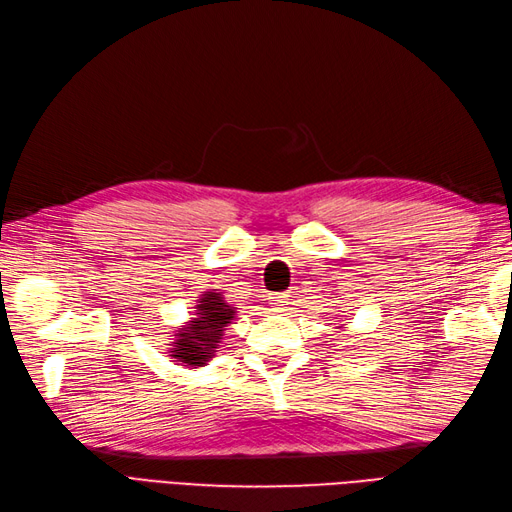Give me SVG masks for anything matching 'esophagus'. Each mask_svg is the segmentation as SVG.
<instances>
[{
	"instance_id": "34e87169",
	"label": "esophagus",
	"mask_w": 512,
	"mask_h": 512,
	"mask_svg": "<svg viewBox=\"0 0 512 512\" xmlns=\"http://www.w3.org/2000/svg\"><path fill=\"white\" fill-rule=\"evenodd\" d=\"M270 301H272L274 308H285L289 304V295L287 293H274L270 297Z\"/></svg>"
}]
</instances>
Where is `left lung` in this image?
Here are the masks:
<instances>
[{"instance_id":"1","label":"left lung","mask_w":512,"mask_h":512,"mask_svg":"<svg viewBox=\"0 0 512 512\" xmlns=\"http://www.w3.org/2000/svg\"><path fill=\"white\" fill-rule=\"evenodd\" d=\"M337 329H342V327H337Z\"/></svg>"}]
</instances>
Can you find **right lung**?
<instances>
[{
  "label": "right lung",
  "instance_id": "obj_1",
  "mask_svg": "<svg viewBox=\"0 0 512 512\" xmlns=\"http://www.w3.org/2000/svg\"><path fill=\"white\" fill-rule=\"evenodd\" d=\"M236 310L227 304L219 291H206L196 299L194 318H189L177 333H173L166 354L173 358V363L183 365L187 369L204 367L213 361L215 352L221 344L225 327L232 325L236 318Z\"/></svg>",
  "mask_w": 512,
  "mask_h": 512
}]
</instances>
